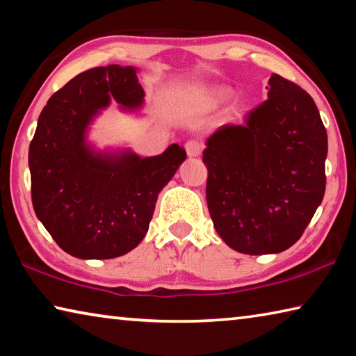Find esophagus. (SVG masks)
<instances>
[{
    "label": "esophagus",
    "mask_w": 356,
    "mask_h": 356,
    "mask_svg": "<svg viewBox=\"0 0 356 356\" xmlns=\"http://www.w3.org/2000/svg\"><path fill=\"white\" fill-rule=\"evenodd\" d=\"M185 150L188 156H197L202 152V144L196 140H190L185 144Z\"/></svg>",
    "instance_id": "1"
}]
</instances>
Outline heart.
<instances>
[{"mask_svg":"<svg viewBox=\"0 0 356 356\" xmlns=\"http://www.w3.org/2000/svg\"><path fill=\"white\" fill-rule=\"evenodd\" d=\"M204 97H206L207 104L218 105V104H221V102L227 97V92L225 91V89L213 88V89H209V91L206 92V95H204Z\"/></svg>","mask_w":356,"mask_h":356,"instance_id":"1","label":"heart"}]
</instances>
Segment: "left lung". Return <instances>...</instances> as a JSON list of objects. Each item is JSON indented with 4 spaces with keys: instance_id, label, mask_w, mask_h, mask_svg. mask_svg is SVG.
Listing matches in <instances>:
<instances>
[{
    "instance_id": "1",
    "label": "left lung",
    "mask_w": 356,
    "mask_h": 356,
    "mask_svg": "<svg viewBox=\"0 0 356 356\" xmlns=\"http://www.w3.org/2000/svg\"><path fill=\"white\" fill-rule=\"evenodd\" d=\"M267 89L268 99L246 114L243 125H222L202 152L213 226L243 254L291 248L327 184V130L314 100L278 74Z\"/></svg>"
}]
</instances>
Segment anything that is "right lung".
<instances>
[{
    "label": "right lung",
    "mask_w": 356,
    "mask_h": 356,
    "mask_svg": "<svg viewBox=\"0 0 356 356\" xmlns=\"http://www.w3.org/2000/svg\"><path fill=\"white\" fill-rule=\"evenodd\" d=\"M111 99L127 110L143 105L135 67L111 64L76 75L47 102L29 144L34 212L78 259H113L136 248L159 193L186 159L179 144L146 159L131 150H94L88 125Z\"/></svg>",
    "instance_id": "add662e5"
}]
</instances>
